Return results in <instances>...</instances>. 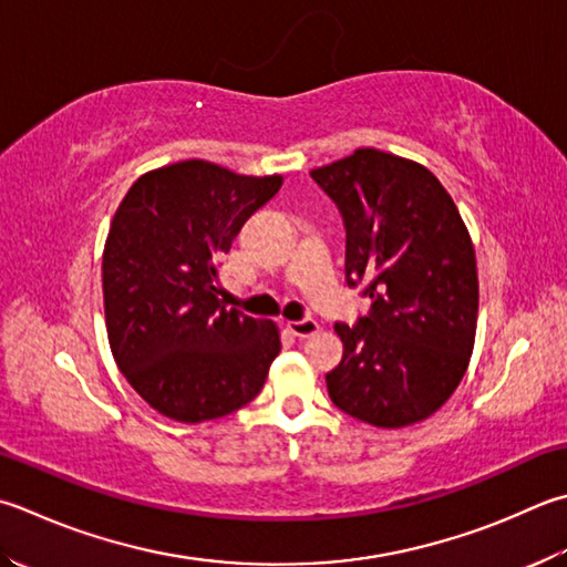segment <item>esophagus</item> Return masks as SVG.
<instances>
[{
	"instance_id": "obj_1",
	"label": "esophagus",
	"mask_w": 567,
	"mask_h": 567,
	"mask_svg": "<svg viewBox=\"0 0 567 567\" xmlns=\"http://www.w3.org/2000/svg\"><path fill=\"white\" fill-rule=\"evenodd\" d=\"M286 330L288 333H293L296 338H308L318 333V323L313 318H303V320H288L286 323Z\"/></svg>"
}]
</instances>
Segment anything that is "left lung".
<instances>
[{"label": "left lung", "mask_w": 567, "mask_h": 567, "mask_svg": "<svg viewBox=\"0 0 567 567\" xmlns=\"http://www.w3.org/2000/svg\"><path fill=\"white\" fill-rule=\"evenodd\" d=\"M346 224V281L370 313L336 323L343 360L326 375L338 410L398 430L452 398L474 350L478 276L466 224L430 169L360 147L311 169Z\"/></svg>", "instance_id": "8db88e82"}]
</instances>
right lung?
Instances as JSON below:
<instances>
[{"instance_id": "add662e5", "label": "right lung", "mask_w": 567, "mask_h": 567, "mask_svg": "<svg viewBox=\"0 0 567 567\" xmlns=\"http://www.w3.org/2000/svg\"><path fill=\"white\" fill-rule=\"evenodd\" d=\"M281 183L183 159L137 177L115 212L103 249L109 343L133 390L169 420L244 408L279 355L274 320L219 301L217 269Z\"/></svg>"}]
</instances>
